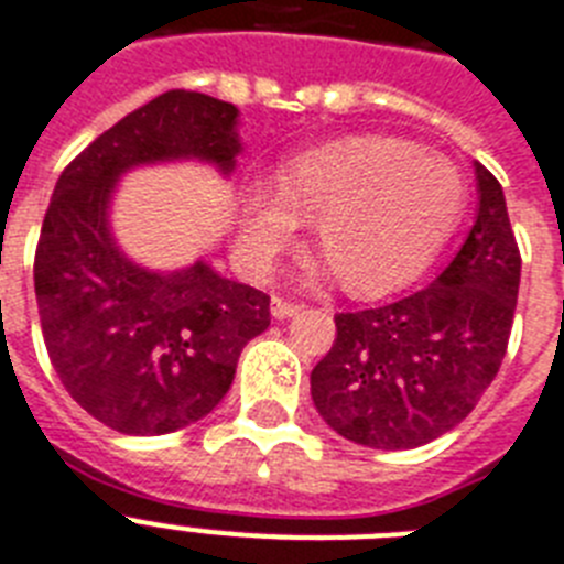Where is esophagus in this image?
<instances>
[{
	"label": "esophagus",
	"mask_w": 564,
	"mask_h": 564,
	"mask_svg": "<svg viewBox=\"0 0 564 564\" xmlns=\"http://www.w3.org/2000/svg\"><path fill=\"white\" fill-rule=\"evenodd\" d=\"M300 311H302V305H296V302H288V300H282V296H273L271 300L273 319H291V316H296Z\"/></svg>",
	"instance_id": "esophagus-1"
}]
</instances>
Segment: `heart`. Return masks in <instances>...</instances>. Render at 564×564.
Instances as JSON below:
<instances>
[{
    "mask_svg": "<svg viewBox=\"0 0 564 564\" xmlns=\"http://www.w3.org/2000/svg\"><path fill=\"white\" fill-rule=\"evenodd\" d=\"M467 184L449 158L389 134H355L285 161L276 187L236 198V248L268 273L314 221L316 250L339 285L380 293L421 273L458 225Z\"/></svg>",
    "mask_w": 564,
    "mask_h": 564,
    "instance_id": "obj_1",
    "label": "heart"
}]
</instances>
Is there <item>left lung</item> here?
Listing matches in <instances>:
<instances>
[{"instance_id": "1", "label": "left lung", "mask_w": 564, "mask_h": 564, "mask_svg": "<svg viewBox=\"0 0 564 564\" xmlns=\"http://www.w3.org/2000/svg\"><path fill=\"white\" fill-rule=\"evenodd\" d=\"M476 166L467 241L430 288L337 314L332 351L311 371L316 412L371 449H412L455 430L499 375L513 328L522 256L505 189Z\"/></svg>"}]
</instances>
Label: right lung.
I'll return each mask as SVG.
<instances>
[{
  "label": "right lung",
  "instance_id": "right-lung-1",
  "mask_svg": "<svg viewBox=\"0 0 564 564\" xmlns=\"http://www.w3.org/2000/svg\"><path fill=\"white\" fill-rule=\"evenodd\" d=\"M239 152V109L175 88L88 143L51 195L34 259L45 348L65 392L123 435H166L209 415L241 348L271 325V296L204 259L175 271L134 262L111 227L120 178L181 161L227 178Z\"/></svg>",
  "mask_w": 564,
  "mask_h": 564
}]
</instances>
